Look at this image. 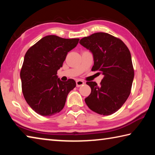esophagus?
I'll return each instance as SVG.
<instances>
[{
  "instance_id": "obj_1",
  "label": "esophagus",
  "mask_w": 155,
  "mask_h": 155,
  "mask_svg": "<svg viewBox=\"0 0 155 155\" xmlns=\"http://www.w3.org/2000/svg\"><path fill=\"white\" fill-rule=\"evenodd\" d=\"M76 84H77V87H81V86H82L85 84V82L82 80L78 79L76 81Z\"/></svg>"
}]
</instances>
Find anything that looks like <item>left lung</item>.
Wrapping results in <instances>:
<instances>
[{"label":"left lung","instance_id":"obj_1","mask_svg":"<svg viewBox=\"0 0 155 155\" xmlns=\"http://www.w3.org/2000/svg\"><path fill=\"white\" fill-rule=\"evenodd\" d=\"M79 43L93 53L91 71L104 75L100 85L94 81L86 83L91 91L85 103L98 114H114L124 104L132 87L134 69L129 50L120 39L106 33L85 37Z\"/></svg>","mask_w":155,"mask_h":155}]
</instances>
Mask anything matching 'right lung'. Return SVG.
I'll list each match as a JSON object with an SVG mask.
<instances>
[{
    "mask_svg": "<svg viewBox=\"0 0 155 155\" xmlns=\"http://www.w3.org/2000/svg\"><path fill=\"white\" fill-rule=\"evenodd\" d=\"M79 39L47 35L28 48L20 71L22 90L33 111L51 116L61 111L68 94L76 87L74 79L61 81L57 76L68 52Z\"/></svg>",
    "mask_w": 155,
    "mask_h": 155,
    "instance_id": "add662e5",
    "label": "right lung"
}]
</instances>
